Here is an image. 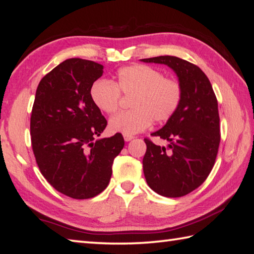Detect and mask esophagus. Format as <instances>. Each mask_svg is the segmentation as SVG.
I'll use <instances>...</instances> for the list:
<instances>
[{
    "label": "esophagus",
    "instance_id": "esophagus-1",
    "mask_svg": "<svg viewBox=\"0 0 254 254\" xmlns=\"http://www.w3.org/2000/svg\"><path fill=\"white\" fill-rule=\"evenodd\" d=\"M123 137H124V141H126V142H130L134 138L133 135H127V134H124Z\"/></svg>",
    "mask_w": 254,
    "mask_h": 254
}]
</instances>
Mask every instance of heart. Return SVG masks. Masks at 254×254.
Wrapping results in <instances>:
<instances>
[{"instance_id":"obj_1","label":"heart","mask_w":254,"mask_h":254,"mask_svg":"<svg viewBox=\"0 0 254 254\" xmlns=\"http://www.w3.org/2000/svg\"><path fill=\"white\" fill-rule=\"evenodd\" d=\"M121 93L131 96L132 109L112 117L109 127L112 132L132 135L144 131L153 121L169 120L180 105L182 86L174 77H165L157 68L133 64L119 69L115 83L99 79L90 87L94 105L108 115L118 111Z\"/></svg>"}]
</instances>
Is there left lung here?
I'll list each match as a JSON object with an SVG mask.
<instances>
[{
  "mask_svg": "<svg viewBox=\"0 0 254 254\" xmlns=\"http://www.w3.org/2000/svg\"><path fill=\"white\" fill-rule=\"evenodd\" d=\"M174 69L182 86L175 115L153 136L168 141L167 147L145 138L143 170L149 188L167 197H180L195 190L212 171L220 142L216 96L209 79L194 64L171 56L142 59Z\"/></svg>",
  "mask_w": 254,
  "mask_h": 254,
  "instance_id": "1",
  "label": "left lung"
}]
</instances>
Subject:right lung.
<instances>
[{"mask_svg": "<svg viewBox=\"0 0 254 254\" xmlns=\"http://www.w3.org/2000/svg\"><path fill=\"white\" fill-rule=\"evenodd\" d=\"M102 73L99 63L67 59L40 80L32 106L30 135L37 165L57 191L72 198L104 191L124 146L120 133L95 139L107 127L90 98L91 85Z\"/></svg>", "mask_w": 254, "mask_h": 254, "instance_id": "obj_1", "label": "right lung"}]
</instances>
